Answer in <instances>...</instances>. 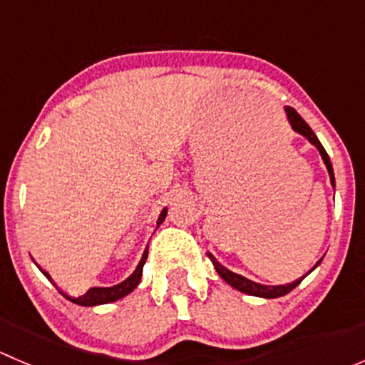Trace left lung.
<instances>
[{"instance_id":"left-lung-1","label":"left lung","mask_w":365,"mask_h":365,"mask_svg":"<svg viewBox=\"0 0 365 365\" xmlns=\"http://www.w3.org/2000/svg\"><path fill=\"white\" fill-rule=\"evenodd\" d=\"M286 114H288V120H289V123H292V128H293V130L298 132V134L304 135V138L307 139V141L311 143V145H314L316 148H318V152L322 153V159H323V162H325L327 171H329L330 183H332V187H336V178H334V168H332V162H330L329 153L325 152V148H323V145H322V143H319V139L316 138V134H314V132H312V128L309 127L307 123H305L304 118H302L300 114H298L293 108H286ZM206 256H208L210 259H212V263H213V267H215L217 274H219L220 277H222L224 281L227 282V284L233 286V288H235V289H238V292L245 293V295L261 297V298H277V297H284V295H288V293L292 292V289H295L297 286L300 284L302 281H304L305 275L311 274V272L314 270V268L318 267V264L322 263V259H323V257H322V259H319L318 263H316L314 267H312L311 270H309L307 274L304 275V277L297 279V281L289 282V284H281V286H264V284H259V282H254V281H251V279L244 277V275L235 274V272L227 270L226 267H222V264H220L219 261H217L215 257H213V254H212V252H206Z\"/></svg>"}]
</instances>
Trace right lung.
Returning <instances> with one entry per match:
<instances>
[{"label": "right lung", "mask_w": 365, "mask_h": 365, "mask_svg": "<svg viewBox=\"0 0 365 365\" xmlns=\"http://www.w3.org/2000/svg\"><path fill=\"white\" fill-rule=\"evenodd\" d=\"M165 215H168V208H164L160 212L159 220H157V227H159L160 224L164 222ZM146 257H148V247H146L145 252H143V257H141V261H139L138 268L132 272L130 277H127L123 282H120V284L109 286V288H101V286H95V288H90L86 293H84V295H81L77 298L67 295V293H63L61 289H60V293L65 298H68L70 302H73V304H77V305H83V307H93V305L111 304V302H116V300H120V298L127 297L128 293H132L135 288H138V284L141 282L143 267H145V263H146ZM36 267H38V264H36ZM40 272H42V274L46 275L49 281H53V279H51V275L47 274L46 270H42V268H40Z\"/></svg>", "instance_id": "1"}]
</instances>
